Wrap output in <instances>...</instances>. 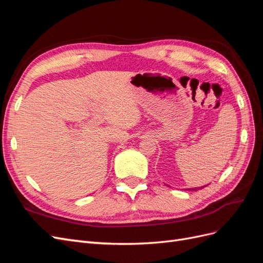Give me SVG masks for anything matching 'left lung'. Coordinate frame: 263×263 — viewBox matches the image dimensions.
<instances>
[{"mask_svg": "<svg viewBox=\"0 0 263 263\" xmlns=\"http://www.w3.org/2000/svg\"><path fill=\"white\" fill-rule=\"evenodd\" d=\"M204 187V186H203ZM197 189H200V187H197ZM197 189H192V190H197ZM201 189H202V186H201ZM191 190V189H190Z\"/></svg>", "mask_w": 263, "mask_h": 263, "instance_id": "left-lung-1", "label": "left lung"}]
</instances>
